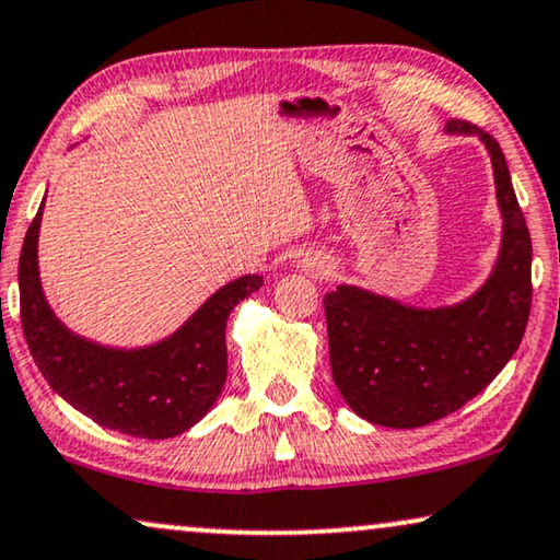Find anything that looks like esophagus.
<instances>
[{"label": "esophagus", "instance_id": "obj_1", "mask_svg": "<svg viewBox=\"0 0 560 560\" xmlns=\"http://www.w3.org/2000/svg\"><path fill=\"white\" fill-rule=\"evenodd\" d=\"M325 260H319V258H315V256H307V258H302V271H307V273H315V276H319L325 271Z\"/></svg>", "mask_w": 560, "mask_h": 560}]
</instances>
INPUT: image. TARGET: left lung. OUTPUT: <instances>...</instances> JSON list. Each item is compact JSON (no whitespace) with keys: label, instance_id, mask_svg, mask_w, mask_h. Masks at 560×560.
<instances>
[{"label":"left lung","instance_id":"left-lung-1","mask_svg":"<svg viewBox=\"0 0 560 560\" xmlns=\"http://www.w3.org/2000/svg\"><path fill=\"white\" fill-rule=\"evenodd\" d=\"M445 132L476 136L491 159L502 243L489 279L445 307L353 284L325 294L335 386L358 417L382 428H422L464 407L506 366L530 317L533 243L502 148L460 119H448Z\"/></svg>","mask_w":560,"mask_h":560}]
</instances>
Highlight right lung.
<instances>
[{
  "label": "right lung",
  "instance_id": "1",
  "mask_svg": "<svg viewBox=\"0 0 560 560\" xmlns=\"http://www.w3.org/2000/svg\"><path fill=\"white\" fill-rule=\"evenodd\" d=\"M43 205L20 253V319L30 355L58 397L107 430L166 441L194 428L228 378L230 312L264 287L245 273L220 287L186 323L151 346L112 348L81 338L50 310L37 268Z\"/></svg>",
  "mask_w": 560,
  "mask_h": 560
}]
</instances>
